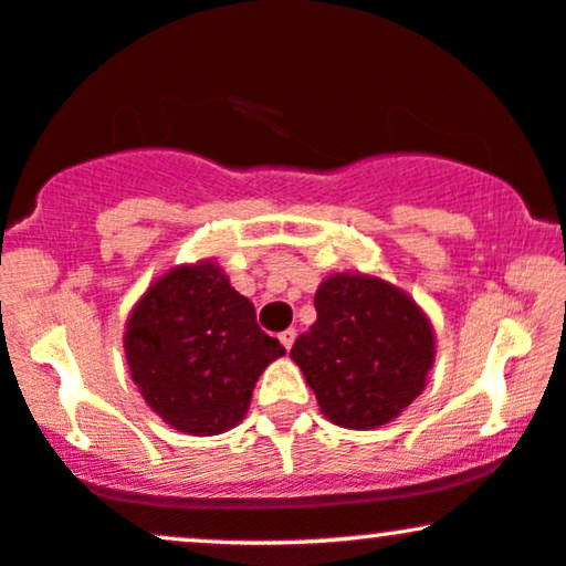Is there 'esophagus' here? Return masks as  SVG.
<instances>
[{"label":"esophagus","mask_w":566,"mask_h":566,"mask_svg":"<svg viewBox=\"0 0 566 566\" xmlns=\"http://www.w3.org/2000/svg\"><path fill=\"white\" fill-rule=\"evenodd\" d=\"M281 343H283L285 350L294 348V343H296V329H285V332H281Z\"/></svg>","instance_id":"obj_1"}]
</instances>
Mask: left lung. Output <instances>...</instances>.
Returning <instances> with one entry per match:
<instances>
[{"mask_svg":"<svg viewBox=\"0 0 566 566\" xmlns=\"http://www.w3.org/2000/svg\"><path fill=\"white\" fill-rule=\"evenodd\" d=\"M315 313L291 358L332 423L378 429L421 397L437 356L434 326L405 289L334 272L315 291Z\"/></svg>","mask_w":566,"mask_h":566,"instance_id":"obj_1","label":"left lung"}]
</instances>
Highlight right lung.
<instances>
[{
  "instance_id": "1",
  "label": "right lung",
  "mask_w": 566,
  "mask_h": 566,
  "mask_svg": "<svg viewBox=\"0 0 566 566\" xmlns=\"http://www.w3.org/2000/svg\"><path fill=\"white\" fill-rule=\"evenodd\" d=\"M124 350L145 405L193 437L234 429L259 375L285 354L212 259L172 266L148 285L126 318Z\"/></svg>"
}]
</instances>
